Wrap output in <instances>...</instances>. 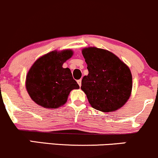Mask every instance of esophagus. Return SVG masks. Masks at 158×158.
I'll list each match as a JSON object with an SVG mask.
<instances>
[{
	"label": "esophagus",
	"instance_id": "esophagus-1",
	"mask_svg": "<svg viewBox=\"0 0 158 158\" xmlns=\"http://www.w3.org/2000/svg\"><path fill=\"white\" fill-rule=\"evenodd\" d=\"M77 83L79 84V85L81 87V85H82V79H79V80L77 81Z\"/></svg>",
	"mask_w": 158,
	"mask_h": 158
}]
</instances>
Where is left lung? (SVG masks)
I'll return each instance as SVG.
<instances>
[{
    "instance_id": "8db88e82",
    "label": "left lung",
    "mask_w": 158,
    "mask_h": 158,
    "mask_svg": "<svg viewBox=\"0 0 158 158\" xmlns=\"http://www.w3.org/2000/svg\"><path fill=\"white\" fill-rule=\"evenodd\" d=\"M88 70L81 89L95 110L114 112L121 108L132 91V74L128 66L115 54L97 47L82 48Z\"/></svg>"
}]
</instances>
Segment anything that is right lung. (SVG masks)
Instances as JSON below:
<instances>
[{"mask_svg": "<svg viewBox=\"0 0 158 158\" xmlns=\"http://www.w3.org/2000/svg\"><path fill=\"white\" fill-rule=\"evenodd\" d=\"M73 55L71 49L54 50L33 64L26 76L25 87L30 98L46 109H57L64 105L70 91L79 86L64 63Z\"/></svg>", "mask_w": 158, "mask_h": 158, "instance_id": "obj_1", "label": "right lung"}]
</instances>
